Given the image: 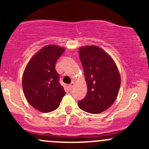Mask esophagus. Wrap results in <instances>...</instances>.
Returning <instances> with one entry per match:
<instances>
[{"label":"esophagus","mask_w":149,"mask_h":149,"mask_svg":"<svg viewBox=\"0 0 149 149\" xmlns=\"http://www.w3.org/2000/svg\"><path fill=\"white\" fill-rule=\"evenodd\" d=\"M74 82H72V83L71 84H70V85H68V88H69V90H70H70H72V88H73V86H74Z\"/></svg>","instance_id":"1"}]
</instances>
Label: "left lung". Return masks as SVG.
I'll list each match as a JSON object with an SVG mask.
<instances>
[{"label": "left lung", "mask_w": 149, "mask_h": 149, "mask_svg": "<svg viewBox=\"0 0 149 149\" xmlns=\"http://www.w3.org/2000/svg\"><path fill=\"white\" fill-rule=\"evenodd\" d=\"M79 52L87 93L78 105L88 113H100L109 108L118 97L121 82L120 73L112 58L99 47H81Z\"/></svg>", "instance_id": "left-lung-1"}]
</instances>
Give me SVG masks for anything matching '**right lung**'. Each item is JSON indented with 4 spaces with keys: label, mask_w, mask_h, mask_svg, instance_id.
I'll return each mask as SVG.
<instances>
[{
    "label": "right lung",
    "mask_w": 149,
    "mask_h": 149,
    "mask_svg": "<svg viewBox=\"0 0 149 149\" xmlns=\"http://www.w3.org/2000/svg\"><path fill=\"white\" fill-rule=\"evenodd\" d=\"M64 51L65 48L57 45L45 46L33 56L24 72L22 86L25 97L40 112L46 113L56 109L65 94L55 70L57 61Z\"/></svg>",
    "instance_id": "add662e5"
}]
</instances>
